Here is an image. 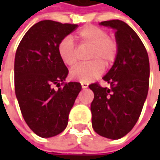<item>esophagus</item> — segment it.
Returning a JSON list of instances; mask_svg holds the SVG:
<instances>
[{"instance_id": "1", "label": "esophagus", "mask_w": 160, "mask_h": 160, "mask_svg": "<svg viewBox=\"0 0 160 160\" xmlns=\"http://www.w3.org/2000/svg\"><path fill=\"white\" fill-rule=\"evenodd\" d=\"M81 85H82V88H83V89H85V88H87V87H88V85H89V84L86 83H81Z\"/></svg>"}]
</instances>
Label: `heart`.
<instances>
[{
    "label": "heart",
    "instance_id": "1",
    "mask_svg": "<svg viewBox=\"0 0 160 160\" xmlns=\"http://www.w3.org/2000/svg\"><path fill=\"white\" fill-rule=\"evenodd\" d=\"M77 37L82 43L92 46L90 58L93 61L77 66L71 70L70 77L73 80L80 83H90L103 73V64L108 66L115 60L118 46L116 42L109 38L105 29L95 26H87L80 29L77 32ZM58 52L67 66L73 68L77 65L78 50L70 36H67L59 42Z\"/></svg>",
    "mask_w": 160,
    "mask_h": 160
}]
</instances>
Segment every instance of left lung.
Wrapping results in <instances>:
<instances>
[{
    "mask_svg": "<svg viewBox=\"0 0 160 160\" xmlns=\"http://www.w3.org/2000/svg\"><path fill=\"white\" fill-rule=\"evenodd\" d=\"M100 25L116 30L118 52L113 66L102 77L110 88L89 85L94 93L92 123L101 136L118 140L132 130L141 115L149 90L150 62L142 42L126 23L114 19Z\"/></svg>",
    "mask_w": 160,
    "mask_h": 160,
    "instance_id": "left-lung-1",
    "label": "left lung"
}]
</instances>
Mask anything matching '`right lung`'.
<instances>
[{
  "label": "right lung",
  "mask_w": 160,
  "mask_h": 160,
  "mask_svg": "<svg viewBox=\"0 0 160 160\" xmlns=\"http://www.w3.org/2000/svg\"><path fill=\"white\" fill-rule=\"evenodd\" d=\"M77 28L75 24L52 20L38 22L26 33L16 52V97L26 123L42 138L66 129L69 112L82 89L77 82L53 88L54 84L64 83L68 75L58 55V43Z\"/></svg>",
  "instance_id": "1"
}]
</instances>
